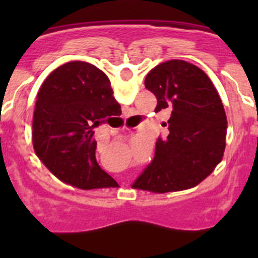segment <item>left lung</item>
I'll list each match as a JSON object with an SVG mask.
<instances>
[{
    "label": "left lung",
    "instance_id": "8db88e82",
    "mask_svg": "<svg viewBox=\"0 0 258 258\" xmlns=\"http://www.w3.org/2000/svg\"><path fill=\"white\" fill-rule=\"evenodd\" d=\"M145 86L157 99L155 112L172 109V116L133 187L159 194L195 187L221 163L226 146L227 118L217 89L204 71L181 59L152 68Z\"/></svg>",
    "mask_w": 258,
    "mask_h": 258
}]
</instances>
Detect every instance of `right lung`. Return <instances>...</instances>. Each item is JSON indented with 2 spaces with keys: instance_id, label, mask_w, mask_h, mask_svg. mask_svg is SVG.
I'll return each instance as SVG.
<instances>
[{
  "instance_id": "obj_1",
  "label": "right lung",
  "mask_w": 258,
  "mask_h": 258,
  "mask_svg": "<svg viewBox=\"0 0 258 258\" xmlns=\"http://www.w3.org/2000/svg\"><path fill=\"white\" fill-rule=\"evenodd\" d=\"M121 115L103 71L86 61L54 70L37 93L32 142L37 157L60 181L81 188L116 187L95 159L94 127Z\"/></svg>"
}]
</instances>
